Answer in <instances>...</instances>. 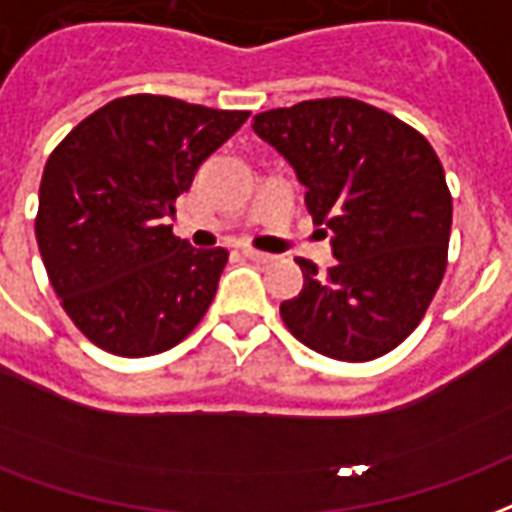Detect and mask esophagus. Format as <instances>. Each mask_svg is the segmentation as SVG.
<instances>
[{
    "label": "esophagus",
    "mask_w": 512,
    "mask_h": 512,
    "mask_svg": "<svg viewBox=\"0 0 512 512\" xmlns=\"http://www.w3.org/2000/svg\"><path fill=\"white\" fill-rule=\"evenodd\" d=\"M246 260H255V263H271L274 255H268V252H257V249H244Z\"/></svg>",
    "instance_id": "1"
}]
</instances>
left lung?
I'll use <instances>...</instances> for the list:
<instances>
[{"mask_svg":"<svg viewBox=\"0 0 512 512\" xmlns=\"http://www.w3.org/2000/svg\"><path fill=\"white\" fill-rule=\"evenodd\" d=\"M252 130L293 165L339 260L317 274L298 257L304 290L279 306L287 331L336 361H372L399 347L448 266L453 200L429 140L350 97L257 113Z\"/></svg>","mask_w":512,"mask_h":512,"instance_id":"8db88e82","label":"left lung"}]
</instances>
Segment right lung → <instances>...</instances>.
I'll use <instances>...</instances> for the list:
<instances>
[{"label": "right lung", "mask_w": 512, "mask_h": 512, "mask_svg": "<svg viewBox=\"0 0 512 512\" xmlns=\"http://www.w3.org/2000/svg\"><path fill=\"white\" fill-rule=\"evenodd\" d=\"M246 119L130 94L86 116L48 157L34 236L64 312L89 342L143 358L176 347L203 320L227 249H195L165 222Z\"/></svg>", "instance_id": "1"}]
</instances>
